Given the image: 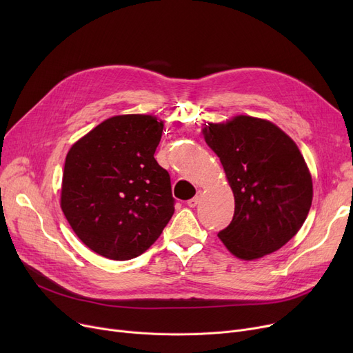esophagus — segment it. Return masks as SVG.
<instances>
[{"instance_id":"obj_1","label":"esophagus","mask_w":353,"mask_h":353,"mask_svg":"<svg viewBox=\"0 0 353 353\" xmlns=\"http://www.w3.org/2000/svg\"><path fill=\"white\" fill-rule=\"evenodd\" d=\"M200 199H201L200 193H199V194H196L193 199L188 200V206H189V208H196V206L199 205V203H200Z\"/></svg>"}]
</instances>
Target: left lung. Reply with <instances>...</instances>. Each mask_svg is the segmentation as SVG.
Listing matches in <instances>:
<instances>
[{
    "label": "left lung",
    "instance_id": "1",
    "mask_svg": "<svg viewBox=\"0 0 353 353\" xmlns=\"http://www.w3.org/2000/svg\"><path fill=\"white\" fill-rule=\"evenodd\" d=\"M234 194V214L219 239L253 261L279 250L307 217L312 176L298 145L273 123L237 116L203 128Z\"/></svg>",
    "mask_w": 353,
    "mask_h": 353
}]
</instances>
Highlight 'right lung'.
Listing matches in <instances>:
<instances>
[{
	"label": "right lung",
	"instance_id": "1",
	"mask_svg": "<svg viewBox=\"0 0 353 353\" xmlns=\"http://www.w3.org/2000/svg\"><path fill=\"white\" fill-rule=\"evenodd\" d=\"M163 121L147 114L104 120L65 157L61 209L81 242L107 259L144 253L174 213L169 172L154 153Z\"/></svg>",
	"mask_w": 353,
	"mask_h": 353
}]
</instances>
